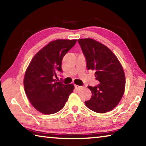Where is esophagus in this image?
<instances>
[{"instance_id": "34e87169", "label": "esophagus", "mask_w": 146, "mask_h": 146, "mask_svg": "<svg viewBox=\"0 0 146 146\" xmlns=\"http://www.w3.org/2000/svg\"><path fill=\"white\" fill-rule=\"evenodd\" d=\"M75 88L76 89V90H79V89L81 88V86H78V85H75Z\"/></svg>"}]
</instances>
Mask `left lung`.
<instances>
[{
    "label": "left lung",
    "mask_w": 146,
    "mask_h": 146,
    "mask_svg": "<svg viewBox=\"0 0 146 146\" xmlns=\"http://www.w3.org/2000/svg\"><path fill=\"white\" fill-rule=\"evenodd\" d=\"M78 42L86 60L88 70L95 71L96 80L100 84L89 86L92 95L85 101L90 110L104 113L114 109L124 93L125 78L122 66L114 53L105 45L91 38L78 39Z\"/></svg>",
    "instance_id": "left-lung-1"
}]
</instances>
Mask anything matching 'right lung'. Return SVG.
I'll use <instances>...</instances> for the list:
<instances>
[{
	"label": "right lung",
	"instance_id": "right-lung-1",
	"mask_svg": "<svg viewBox=\"0 0 146 146\" xmlns=\"http://www.w3.org/2000/svg\"><path fill=\"white\" fill-rule=\"evenodd\" d=\"M76 40L58 39L49 42L34 56L24 79L25 92L32 106L44 114H53L65 106L73 84L58 82L56 74L62 72L64 55L75 46Z\"/></svg>",
	"mask_w": 146,
	"mask_h": 146
}]
</instances>
